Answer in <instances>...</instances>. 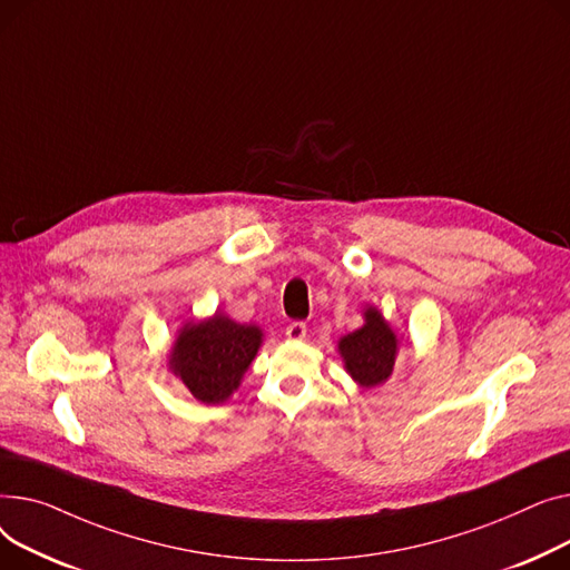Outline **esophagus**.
<instances>
[{"label": "esophagus", "mask_w": 570, "mask_h": 570, "mask_svg": "<svg viewBox=\"0 0 570 570\" xmlns=\"http://www.w3.org/2000/svg\"><path fill=\"white\" fill-rule=\"evenodd\" d=\"M306 331H308V328H306L304 322H292V324H287V328H285L289 341H304V338H306Z\"/></svg>", "instance_id": "34e87169"}]
</instances>
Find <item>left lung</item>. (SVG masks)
<instances>
[{
	"label": "left lung",
	"instance_id": "left-lung-1",
	"mask_svg": "<svg viewBox=\"0 0 570 570\" xmlns=\"http://www.w3.org/2000/svg\"><path fill=\"white\" fill-rule=\"evenodd\" d=\"M347 373L365 389L384 384L395 365L397 338L375 308L365 311V324L338 343Z\"/></svg>",
	"mask_w": 570,
	"mask_h": 570
}]
</instances>
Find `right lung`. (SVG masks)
<instances>
[{
  "label": "right lung",
  "mask_w": 570,
  "mask_h": 570,
  "mask_svg": "<svg viewBox=\"0 0 570 570\" xmlns=\"http://www.w3.org/2000/svg\"><path fill=\"white\" fill-rule=\"evenodd\" d=\"M262 331L216 313L212 320L188 324L170 354V367L203 403H223L239 386L257 354Z\"/></svg>",
  "instance_id": "right-lung-1"
}]
</instances>
